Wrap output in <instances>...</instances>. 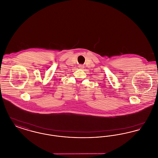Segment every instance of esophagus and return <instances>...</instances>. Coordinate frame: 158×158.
I'll list each match as a JSON object with an SVG mask.
<instances>
[{
    "mask_svg": "<svg viewBox=\"0 0 158 158\" xmlns=\"http://www.w3.org/2000/svg\"><path fill=\"white\" fill-rule=\"evenodd\" d=\"M79 68H83V66L82 65H79Z\"/></svg>",
    "mask_w": 158,
    "mask_h": 158,
    "instance_id": "esophagus-1",
    "label": "esophagus"
}]
</instances>
